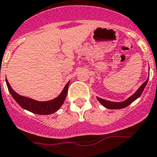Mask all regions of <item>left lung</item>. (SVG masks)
Wrapping results in <instances>:
<instances>
[{
  "instance_id": "8db88e82",
  "label": "left lung",
  "mask_w": 157,
  "mask_h": 157,
  "mask_svg": "<svg viewBox=\"0 0 157 157\" xmlns=\"http://www.w3.org/2000/svg\"><path fill=\"white\" fill-rule=\"evenodd\" d=\"M148 79H149V77L148 78L146 79V81L145 82L142 86L138 89L137 91L134 93V94L131 96L129 98H128L127 100H124L123 102H112V101H108V100H103V99L100 98V97H96L98 101L103 105V107H105L106 108H108V109H121V108H124V107H128V105H130L131 103H132L133 101L138 99L139 96L142 95V92L144 90L145 87H146V84L148 82Z\"/></svg>"
}]
</instances>
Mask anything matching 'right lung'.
Listing matches in <instances>:
<instances>
[{"mask_svg":"<svg viewBox=\"0 0 157 157\" xmlns=\"http://www.w3.org/2000/svg\"><path fill=\"white\" fill-rule=\"evenodd\" d=\"M6 83L8 89L9 90L10 93L12 96V97L15 99V101L22 107L23 109L29 110L32 113H37V114H51L59 110V108L62 106L64 103V100H65L66 96H67V90H68L69 82L64 86V90L61 93V94L57 96V98L54 100H49V101H36L33 99L28 98L25 96H20L17 93H15L11 86L9 85V82L6 78Z\"/></svg>","mask_w":157,"mask_h":157,"instance_id":"obj_1","label":"right lung"}]
</instances>
